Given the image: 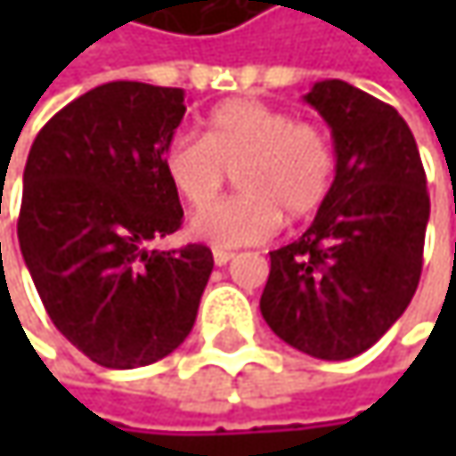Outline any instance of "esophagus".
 Masks as SVG:
<instances>
[{"mask_svg": "<svg viewBox=\"0 0 456 456\" xmlns=\"http://www.w3.org/2000/svg\"><path fill=\"white\" fill-rule=\"evenodd\" d=\"M232 258H234V253H232V250H222V248H216V250H214V264H216V266H224V264H229Z\"/></svg>", "mask_w": 456, "mask_h": 456, "instance_id": "esophagus-1", "label": "esophagus"}]
</instances>
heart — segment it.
I'll return each instance as SVG.
<instances>
[{
	"mask_svg": "<svg viewBox=\"0 0 456 456\" xmlns=\"http://www.w3.org/2000/svg\"><path fill=\"white\" fill-rule=\"evenodd\" d=\"M171 190L192 208L208 205L235 171L240 195L198 211L192 237L216 248L266 242L288 219L327 203L335 147L327 132L258 100H229L208 113L203 139L174 134L160 152Z\"/></svg>",
	"mask_w": 456,
	"mask_h": 456,
	"instance_id": "heart-1",
	"label": "heart"
}]
</instances>
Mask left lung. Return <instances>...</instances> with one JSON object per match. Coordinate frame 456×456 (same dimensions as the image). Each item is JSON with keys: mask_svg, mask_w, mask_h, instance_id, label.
I'll return each mask as SVG.
<instances>
[{"mask_svg": "<svg viewBox=\"0 0 456 456\" xmlns=\"http://www.w3.org/2000/svg\"><path fill=\"white\" fill-rule=\"evenodd\" d=\"M332 129L335 182L296 242L269 253L261 314L288 346L343 362L404 314L430 216L425 168L396 108L340 81L304 97Z\"/></svg>", "mask_w": 456, "mask_h": 456, "instance_id": "obj_1", "label": "left lung"}]
</instances>
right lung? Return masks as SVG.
<instances>
[{"label": "right lung", "instance_id": "1", "mask_svg": "<svg viewBox=\"0 0 456 456\" xmlns=\"http://www.w3.org/2000/svg\"><path fill=\"white\" fill-rule=\"evenodd\" d=\"M184 89L110 81L54 113L26 171L18 240L54 327L92 362L134 370L190 335L214 256L182 227L160 152L184 118Z\"/></svg>", "mask_w": 456, "mask_h": 456}]
</instances>
